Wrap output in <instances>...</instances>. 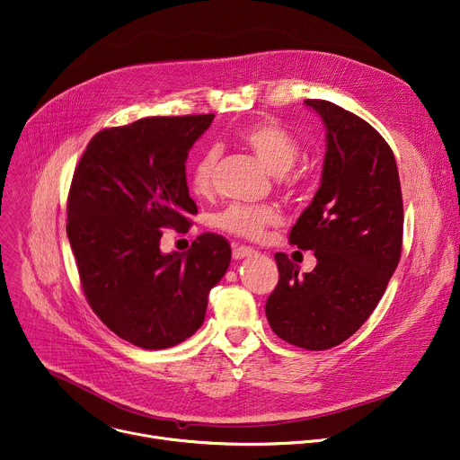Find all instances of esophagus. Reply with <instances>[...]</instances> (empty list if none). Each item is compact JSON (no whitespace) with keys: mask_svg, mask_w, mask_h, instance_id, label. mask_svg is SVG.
Returning <instances> with one entry per match:
<instances>
[{"mask_svg":"<svg viewBox=\"0 0 460 460\" xmlns=\"http://www.w3.org/2000/svg\"><path fill=\"white\" fill-rule=\"evenodd\" d=\"M255 255V249L247 247V245H234L233 249V259L234 261H240V259H245V257H252Z\"/></svg>","mask_w":460,"mask_h":460,"instance_id":"esophagus-1","label":"esophagus"}]
</instances>
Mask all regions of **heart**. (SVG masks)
<instances>
[{
  "label": "heart",
  "instance_id": "1",
  "mask_svg": "<svg viewBox=\"0 0 460 460\" xmlns=\"http://www.w3.org/2000/svg\"><path fill=\"white\" fill-rule=\"evenodd\" d=\"M234 143L253 154L255 159L273 176H282L284 183L296 187L301 181V174H289L288 171L296 164L301 154L299 141L291 136L282 124L275 120H255L242 127L234 134ZM190 190L207 198L215 190V155H203L190 171ZM279 222V213L273 207H249L231 205L217 217V227L242 238L255 240L264 234L270 226Z\"/></svg>",
  "mask_w": 460,
  "mask_h": 460
}]
</instances>
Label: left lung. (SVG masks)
<instances>
[{
	"instance_id": "obj_1",
	"label": "left lung",
	"mask_w": 460,
	"mask_h": 460,
	"mask_svg": "<svg viewBox=\"0 0 460 460\" xmlns=\"http://www.w3.org/2000/svg\"><path fill=\"white\" fill-rule=\"evenodd\" d=\"M326 128L321 187L289 231L317 266L299 275L275 253L279 282L266 303L277 336L306 350L343 343L378 306L398 266L403 203L394 154L361 117L306 99Z\"/></svg>"
}]
</instances>
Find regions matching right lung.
I'll return each instance as SVG.
<instances>
[{
	"instance_id": "add662e5",
	"label": "right lung",
	"mask_w": 460,
	"mask_h": 460,
	"mask_svg": "<svg viewBox=\"0 0 460 460\" xmlns=\"http://www.w3.org/2000/svg\"><path fill=\"white\" fill-rule=\"evenodd\" d=\"M215 115L146 117L104 128L82 154L67 196V238L82 291L99 319L146 350L201 326L207 296L231 262L229 242L199 234L187 253H161V229L187 231L198 207L185 161Z\"/></svg>"
}]
</instances>
